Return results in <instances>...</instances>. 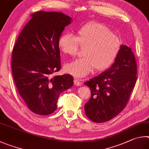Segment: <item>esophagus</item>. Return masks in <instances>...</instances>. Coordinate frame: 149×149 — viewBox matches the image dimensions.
<instances>
[{
  "instance_id": "obj_1",
  "label": "esophagus",
  "mask_w": 149,
  "mask_h": 149,
  "mask_svg": "<svg viewBox=\"0 0 149 149\" xmlns=\"http://www.w3.org/2000/svg\"><path fill=\"white\" fill-rule=\"evenodd\" d=\"M74 84L75 86H79L82 84V83L80 82L78 79H74Z\"/></svg>"
}]
</instances>
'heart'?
<instances>
[{
  "instance_id": "b5f03b06",
  "label": "heart",
  "mask_w": 149,
  "mask_h": 149,
  "mask_svg": "<svg viewBox=\"0 0 149 149\" xmlns=\"http://www.w3.org/2000/svg\"><path fill=\"white\" fill-rule=\"evenodd\" d=\"M79 45L85 48L84 57L68 63L64 69L68 74L80 79L89 74L94 68L102 71L110 67L121 50L122 41L107 26L90 23L78 30L77 36L65 33L58 40L60 50L71 56L77 54Z\"/></svg>"
}]
</instances>
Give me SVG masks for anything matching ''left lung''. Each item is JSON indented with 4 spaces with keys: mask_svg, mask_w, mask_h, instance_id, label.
I'll use <instances>...</instances> for the list:
<instances>
[{
    "mask_svg": "<svg viewBox=\"0 0 149 149\" xmlns=\"http://www.w3.org/2000/svg\"><path fill=\"white\" fill-rule=\"evenodd\" d=\"M137 63L130 47L122 45L110 68L84 84L90 88L91 98L85 114L91 120L102 123L120 113L128 102L137 80Z\"/></svg>",
    "mask_w": 149,
    "mask_h": 149,
    "instance_id": "1",
    "label": "left lung"
}]
</instances>
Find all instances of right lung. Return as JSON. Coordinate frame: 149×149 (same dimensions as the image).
I'll use <instances>...</instances> for the list:
<instances>
[{
    "label": "right lung",
    "instance_id": "add662e5",
    "mask_svg": "<svg viewBox=\"0 0 149 149\" xmlns=\"http://www.w3.org/2000/svg\"><path fill=\"white\" fill-rule=\"evenodd\" d=\"M31 16L13 48L12 74L27 107L48 115L57 109L61 93L74 84L70 74L52 77L61 69L58 40L72 19L59 12L40 11Z\"/></svg>",
    "mask_w": 149,
    "mask_h": 149
}]
</instances>
